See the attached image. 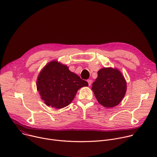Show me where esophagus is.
I'll list each match as a JSON object with an SVG mask.
<instances>
[{
  "label": "esophagus",
  "mask_w": 157,
  "mask_h": 157,
  "mask_svg": "<svg viewBox=\"0 0 157 157\" xmlns=\"http://www.w3.org/2000/svg\"><path fill=\"white\" fill-rule=\"evenodd\" d=\"M87 81V82H88L89 86H91V84H92V81H93L91 79H88Z\"/></svg>",
  "instance_id": "obj_1"
}]
</instances>
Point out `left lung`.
<instances>
[{"mask_svg": "<svg viewBox=\"0 0 157 157\" xmlns=\"http://www.w3.org/2000/svg\"><path fill=\"white\" fill-rule=\"evenodd\" d=\"M92 90L98 102L107 108L117 105L124 98L127 84L122 74L116 68H104L98 72Z\"/></svg>", "mask_w": 157, "mask_h": 157, "instance_id": "1", "label": "left lung"}]
</instances>
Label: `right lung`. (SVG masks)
<instances>
[{"mask_svg": "<svg viewBox=\"0 0 157 157\" xmlns=\"http://www.w3.org/2000/svg\"><path fill=\"white\" fill-rule=\"evenodd\" d=\"M88 83L68 67L56 61H52L44 67L36 81L37 90L41 99L48 106L61 109L68 105L77 91Z\"/></svg>", "mask_w": 157, "mask_h": 157, "instance_id": "add662e5", "label": "right lung"}]
</instances>
